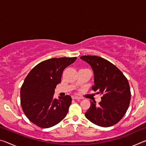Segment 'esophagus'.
<instances>
[{
	"instance_id": "1",
	"label": "esophagus",
	"mask_w": 146,
	"mask_h": 146,
	"mask_svg": "<svg viewBox=\"0 0 146 146\" xmlns=\"http://www.w3.org/2000/svg\"><path fill=\"white\" fill-rule=\"evenodd\" d=\"M72 98H73V99H76V100L82 99V98H81L80 97H78V96H76V95H72Z\"/></svg>"
}]
</instances>
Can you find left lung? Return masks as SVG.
I'll list each match as a JSON object with an SVG mask.
<instances>
[{"label":"left lung","mask_w":146,"mask_h":146,"mask_svg":"<svg viewBox=\"0 0 146 146\" xmlns=\"http://www.w3.org/2000/svg\"><path fill=\"white\" fill-rule=\"evenodd\" d=\"M92 68L94 73V91L102 94L101 101L91 106L86 117L101 127H110L122 119L129 108L131 91L127 79L119 69L110 62L98 56L84 55L80 57Z\"/></svg>","instance_id":"left-lung-1"}]
</instances>
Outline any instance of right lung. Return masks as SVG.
<instances>
[{
  "label": "right lung",
  "instance_id": "obj_1",
  "mask_svg": "<svg viewBox=\"0 0 146 146\" xmlns=\"http://www.w3.org/2000/svg\"><path fill=\"white\" fill-rule=\"evenodd\" d=\"M76 57L53 58L41 62L28 73L21 89V104L27 118L42 128L57 124L67 115L70 95L54 98L56 85L64 69Z\"/></svg>",
  "mask_w": 146,
  "mask_h": 146
}]
</instances>
